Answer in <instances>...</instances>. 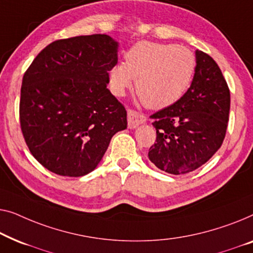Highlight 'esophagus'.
Here are the masks:
<instances>
[{
    "label": "esophagus",
    "instance_id": "34e87169",
    "mask_svg": "<svg viewBox=\"0 0 253 253\" xmlns=\"http://www.w3.org/2000/svg\"><path fill=\"white\" fill-rule=\"evenodd\" d=\"M127 119H128V127L129 128H136L141 124H144L147 122V117L143 113L135 111V110L129 109L127 112Z\"/></svg>",
    "mask_w": 253,
    "mask_h": 253
}]
</instances>
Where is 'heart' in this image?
I'll return each mask as SVG.
<instances>
[{"label": "heart", "mask_w": 253, "mask_h": 253, "mask_svg": "<svg viewBox=\"0 0 253 253\" xmlns=\"http://www.w3.org/2000/svg\"><path fill=\"white\" fill-rule=\"evenodd\" d=\"M196 57L179 44L141 41L125 54V63L109 70V84L116 96L133 86L144 104L165 109L176 103L193 83Z\"/></svg>", "instance_id": "1"}]
</instances>
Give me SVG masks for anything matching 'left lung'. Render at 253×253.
<instances>
[{"label": "left lung", "instance_id": "left-lung-1", "mask_svg": "<svg viewBox=\"0 0 253 253\" xmlns=\"http://www.w3.org/2000/svg\"><path fill=\"white\" fill-rule=\"evenodd\" d=\"M230 92L211 56L196 50V71L189 89L176 103L150 116L156 143L148 157L174 175L197 169L218 151L229 120Z\"/></svg>", "mask_w": 253, "mask_h": 253}]
</instances>
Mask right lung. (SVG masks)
Returning a JSON list of instances; mask_svg holds the SVG:
<instances>
[{
	"mask_svg": "<svg viewBox=\"0 0 253 253\" xmlns=\"http://www.w3.org/2000/svg\"><path fill=\"white\" fill-rule=\"evenodd\" d=\"M117 52L118 42L106 34L62 39L41 50L25 72L21 131L33 157L50 172L90 173L113 135L127 128L125 106L106 88Z\"/></svg>",
	"mask_w": 253,
	"mask_h": 253,
	"instance_id": "1",
	"label": "right lung"
}]
</instances>
